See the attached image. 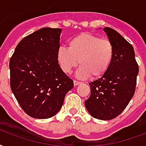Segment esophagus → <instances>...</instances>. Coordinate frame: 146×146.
Listing matches in <instances>:
<instances>
[{"mask_svg":"<svg viewBox=\"0 0 146 146\" xmlns=\"http://www.w3.org/2000/svg\"><path fill=\"white\" fill-rule=\"evenodd\" d=\"M81 84V82L80 81H74V86H78L79 85Z\"/></svg>","mask_w":146,"mask_h":146,"instance_id":"obj_1","label":"esophagus"}]
</instances>
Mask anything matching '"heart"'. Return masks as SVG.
<instances>
[{"label": "heart", "instance_id": "1", "mask_svg": "<svg viewBox=\"0 0 146 146\" xmlns=\"http://www.w3.org/2000/svg\"><path fill=\"white\" fill-rule=\"evenodd\" d=\"M114 55V48L110 40L89 33H82L68 41V47L58 48L56 58L61 69L69 74L81 65L76 72L80 79L89 77L100 78L107 72Z\"/></svg>", "mask_w": 146, "mask_h": 146}]
</instances>
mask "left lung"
Wrapping results in <instances>:
<instances>
[{
	"label": "left lung",
	"mask_w": 146,
	"mask_h": 146,
	"mask_svg": "<svg viewBox=\"0 0 146 146\" xmlns=\"http://www.w3.org/2000/svg\"><path fill=\"white\" fill-rule=\"evenodd\" d=\"M114 48L109 68L103 76L89 83L91 95L84 105L91 116L110 120L119 116L135 93L139 67L129 42L110 27L104 29Z\"/></svg>",
	"instance_id": "obj_1"
}]
</instances>
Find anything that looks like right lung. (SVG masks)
Listing matches in <instances>:
<instances>
[{"instance_id": "right-lung-1", "label": "right lung", "mask_w": 146, "mask_h": 146, "mask_svg": "<svg viewBox=\"0 0 146 146\" xmlns=\"http://www.w3.org/2000/svg\"><path fill=\"white\" fill-rule=\"evenodd\" d=\"M62 29L45 27L24 37L10 60L11 91L24 112L36 119L55 116L74 83L56 58Z\"/></svg>"}]
</instances>
